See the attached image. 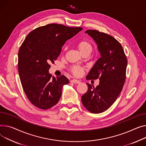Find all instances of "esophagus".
Wrapping results in <instances>:
<instances>
[{
    "label": "esophagus",
    "mask_w": 146,
    "mask_h": 146,
    "mask_svg": "<svg viewBox=\"0 0 146 146\" xmlns=\"http://www.w3.org/2000/svg\"><path fill=\"white\" fill-rule=\"evenodd\" d=\"M70 82L72 83H76V84H78V83H80V82L78 80H76V79H73V80H71Z\"/></svg>",
    "instance_id": "34e87169"
}]
</instances>
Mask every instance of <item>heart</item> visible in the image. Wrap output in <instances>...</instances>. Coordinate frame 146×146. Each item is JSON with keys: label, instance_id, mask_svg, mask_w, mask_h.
<instances>
[{"label": "heart", "instance_id": "b5f03b06", "mask_svg": "<svg viewBox=\"0 0 146 146\" xmlns=\"http://www.w3.org/2000/svg\"><path fill=\"white\" fill-rule=\"evenodd\" d=\"M76 46L82 54H84L85 53H90L92 52V48H93V46L90 42L86 39L81 40H79V42H77L76 43ZM66 50V48L64 47L63 48V52H64ZM84 69H85L84 67H82L77 65H74L70 67V71L74 76L79 77L83 74Z\"/></svg>", "mask_w": 146, "mask_h": 146}]
</instances>
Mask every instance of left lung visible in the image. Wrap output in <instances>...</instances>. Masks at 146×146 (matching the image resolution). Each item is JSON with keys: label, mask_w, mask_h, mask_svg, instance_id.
Segmentation results:
<instances>
[{"label": "left lung", "mask_w": 146, "mask_h": 146, "mask_svg": "<svg viewBox=\"0 0 146 146\" xmlns=\"http://www.w3.org/2000/svg\"><path fill=\"white\" fill-rule=\"evenodd\" d=\"M98 44L101 57L87 76V80L99 79V84L86 83L87 92L82 96L85 108L92 113L108 110L120 94L126 77L127 59L121 44L110 35L96 30H87Z\"/></svg>", "instance_id": "left-lung-1"}]
</instances>
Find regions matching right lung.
Masks as SVG:
<instances>
[{"instance_id": "1", "label": "right lung", "mask_w": 146, "mask_h": 146, "mask_svg": "<svg viewBox=\"0 0 146 146\" xmlns=\"http://www.w3.org/2000/svg\"><path fill=\"white\" fill-rule=\"evenodd\" d=\"M82 29L48 24L31 32L22 44L18 53L19 74L27 99L36 108L47 110L59 102L63 86L69 80L63 75L52 77L48 70L66 41Z\"/></svg>"}]
</instances>
